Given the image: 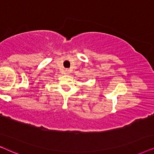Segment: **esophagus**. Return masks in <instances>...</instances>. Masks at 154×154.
<instances>
[{"label":"esophagus","mask_w":154,"mask_h":154,"mask_svg":"<svg viewBox=\"0 0 154 154\" xmlns=\"http://www.w3.org/2000/svg\"><path fill=\"white\" fill-rule=\"evenodd\" d=\"M70 72V70H69V69H65V71H64V74L65 75H68Z\"/></svg>","instance_id":"34e87169"}]
</instances>
